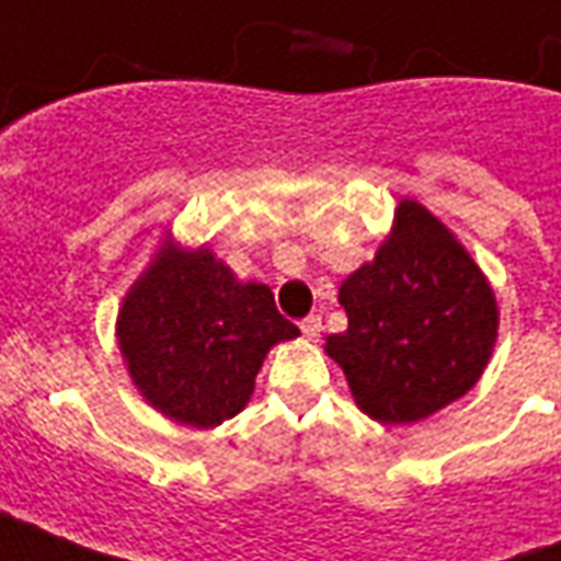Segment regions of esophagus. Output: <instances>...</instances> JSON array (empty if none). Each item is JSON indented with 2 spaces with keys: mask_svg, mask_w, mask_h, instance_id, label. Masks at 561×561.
<instances>
[{
  "mask_svg": "<svg viewBox=\"0 0 561 561\" xmlns=\"http://www.w3.org/2000/svg\"><path fill=\"white\" fill-rule=\"evenodd\" d=\"M300 330H304V336H306V340H312V342H316L318 336H321V318H318V316L304 318V324H300Z\"/></svg>",
  "mask_w": 561,
  "mask_h": 561,
  "instance_id": "obj_1",
  "label": "esophagus"
}]
</instances>
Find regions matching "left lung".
<instances>
[{
  "label": "left lung",
  "mask_w": 561,
  "mask_h": 561,
  "mask_svg": "<svg viewBox=\"0 0 561 561\" xmlns=\"http://www.w3.org/2000/svg\"><path fill=\"white\" fill-rule=\"evenodd\" d=\"M348 330L324 342L357 409L417 423L466 397L493 357L499 304L457 233L402 197L373 261L340 285Z\"/></svg>",
  "instance_id": "obj_1"
}]
</instances>
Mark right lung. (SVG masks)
Returning <instances> with one entry per match:
<instances>
[{
    "instance_id": "add662e5",
    "label": "right lung",
    "mask_w": 561,
    "mask_h": 561,
    "mask_svg": "<svg viewBox=\"0 0 561 561\" xmlns=\"http://www.w3.org/2000/svg\"><path fill=\"white\" fill-rule=\"evenodd\" d=\"M297 336L267 285L240 282L213 249L176 243L171 231L116 312L131 385L156 412L195 430L243 412L270 348Z\"/></svg>"
}]
</instances>
